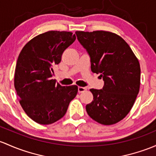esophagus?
Wrapping results in <instances>:
<instances>
[{"label":"esophagus","instance_id":"1","mask_svg":"<svg viewBox=\"0 0 156 156\" xmlns=\"http://www.w3.org/2000/svg\"><path fill=\"white\" fill-rule=\"evenodd\" d=\"M87 90V88L86 87H78V91L79 93H83Z\"/></svg>","mask_w":156,"mask_h":156}]
</instances>
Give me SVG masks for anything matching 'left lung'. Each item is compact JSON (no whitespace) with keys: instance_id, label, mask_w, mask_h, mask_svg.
I'll return each mask as SVG.
<instances>
[{"instance_id":"8db88e82","label":"left lung","mask_w":156,"mask_h":156,"mask_svg":"<svg viewBox=\"0 0 156 156\" xmlns=\"http://www.w3.org/2000/svg\"><path fill=\"white\" fill-rule=\"evenodd\" d=\"M77 39L90 57L91 70L104 81L101 90L90 89L88 115L105 126L122 120L132 109L140 90V67L127 42L109 31H76Z\"/></svg>"}]
</instances>
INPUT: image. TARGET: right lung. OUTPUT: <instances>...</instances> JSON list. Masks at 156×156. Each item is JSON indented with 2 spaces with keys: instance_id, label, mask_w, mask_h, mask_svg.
I'll return each instance as SVG.
<instances>
[{
  "instance_id": "right-lung-1",
  "label": "right lung",
  "mask_w": 156,
  "mask_h": 156,
  "mask_svg": "<svg viewBox=\"0 0 156 156\" xmlns=\"http://www.w3.org/2000/svg\"><path fill=\"white\" fill-rule=\"evenodd\" d=\"M75 39L72 32L48 31L29 41L19 54L15 88L24 112L37 123L48 125L61 119L76 96V85L63 87L51 79L53 67Z\"/></svg>"
}]
</instances>
